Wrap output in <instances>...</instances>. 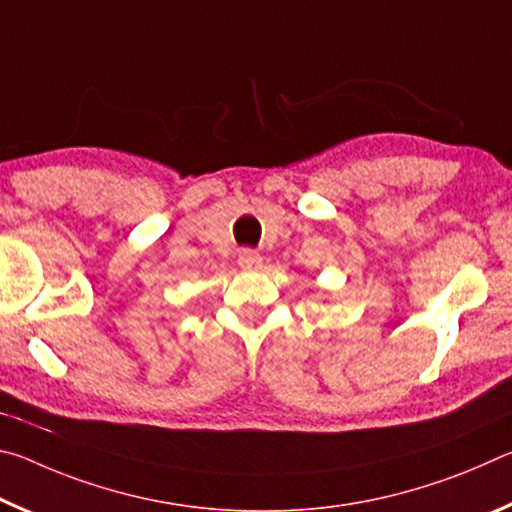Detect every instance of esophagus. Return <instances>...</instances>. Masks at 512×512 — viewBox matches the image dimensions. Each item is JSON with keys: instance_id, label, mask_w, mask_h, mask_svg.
<instances>
[{"instance_id": "1", "label": "esophagus", "mask_w": 512, "mask_h": 512, "mask_svg": "<svg viewBox=\"0 0 512 512\" xmlns=\"http://www.w3.org/2000/svg\"><path fill=\"white\" fill-rule=\"evenodd\" d=\"M237 262L241 268H244V271H259V268H262V255H259L257 250L244 248V250H239Z\"/></svg>"}]
</instances>
